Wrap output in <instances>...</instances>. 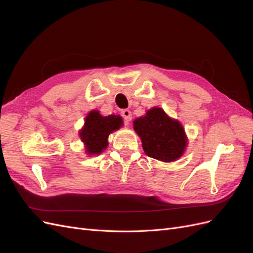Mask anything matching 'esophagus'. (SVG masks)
I'll list each match as a JSON object with an SVG mask.
<instances>
[{"instance_id":"1","label":"esophagus","mask_w":253,"mask_h":253,"mask_svg":"<svg viewBox=\"0 0 253 253\" xmlns=\"http://www.w3.org/2000/svg\"><path fill=\"white\" fill-rule=\"evenodd\" d=\"M121 116H122V118H124V121H125V124L126 125H127L129 121L132 120V113L129 112L128 110H124V111H121Z\"/></svg>"}]
</instances>
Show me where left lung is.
Returning a JSON list of instances; mask_svg holds the SVG:
<instances>
[{"label": "left lung", "instance_id": "obj_1", "mask_svg": "<svg viewBox=\"0 0 253 253\" xmlns=\"http://www.w3.org/2000/svg\"><path fill=\"white\" fill-rule=\"evenodd\" d=\"M134 129L149 157L170 163L179 158L186 149L187 137L181 125L159 108H153L145 116L135 119Z\"/></svg>", "mask_w": 253, "mask_h": 253}]
</instances>
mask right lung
I'll return each mask as SVG.
<instances>
[{"mask_svg": "<svg viewBox=\"0 0 253 253\" xmlns=\"http://www.w3.org/2000/svg\"><path fill=\"white\" fill-rule=\"evenodd\" d=\"M122 126V119L116 115L101 116L98 111H91L85 118V124L80 131L82 141L86 145L89 155L100 154L108 147L109 135Z\"/></svg>", "mask_w": 253, "mask_h": 253, "instance_id": "add662e5", "label": "right lung"}]
</instances>
